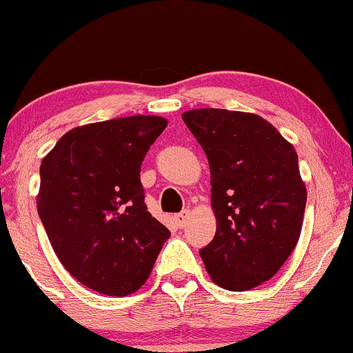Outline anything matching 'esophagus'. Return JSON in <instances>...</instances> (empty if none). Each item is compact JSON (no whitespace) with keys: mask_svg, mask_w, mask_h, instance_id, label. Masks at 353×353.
Segmentation results:
<instances>
[{"mask_svg":"<svg viewBox=\"0 0 353 353\" xmlns=\"http://www.w3.org/2000/svg\"><path fill=\"white\" fill-rule=\"evenodd\" d=\"M188 217H190V210H181L180 214L175 215V222L178 227H185L188 222Z\"/></svg>","mask_w":353,"mask_h":353,"instance_id":"obj_1","label":"esophagus"}]
</instances>
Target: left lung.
I'll list each match as a JSON object with an SVG mask.
<instances>
[{
  "label": "left lung",
  "instance_id": "1",
  "mask_svg": "<svg viewBox=\"0 0 353 353\" xmlns=\"http://www.w3.org/2000/svg\"><path fill=\"white\" fill-rule=\"evenodd\" d=\"M181 117L210 165L217 230L200 257L221 288L252 290L281 269L301 234L306 187L296 151L252 112L205 108Z\"/></svg>",
  "mask_w": 353,
  "mask_h": 353
}]
</instances>
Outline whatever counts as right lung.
Masks as SVG:
<instances>
[{"label": "right lung", "mask_w": 353, "mask_h": 353, "mask_svg": "<svg viewBox=\"0 0 353 353\" xmlns=\"http://www.w3.org/2000/svg\"><path fill=\"white\" fill-rule=\"evenodd\" d=\"M168 121L84 124L41 160L37 208L63 268L90 290L128 296L150 278L170 230L148 212L139 172Z\"/></svg>", "instance_id": "right-lung-1"}]
</instances>
